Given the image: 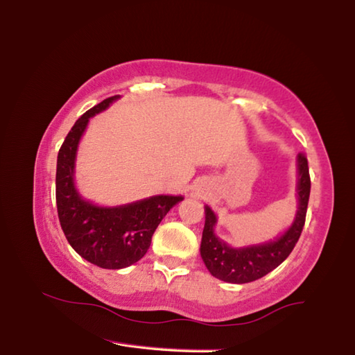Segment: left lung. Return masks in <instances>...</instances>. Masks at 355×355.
<instances>
[{"mask_svg":"<svg viewBox=\"0 0 355 355\" xmlns=\"http://www.w3.org/2000/svg\"><path fill=\"white\" fill-rule=\"evenodd\" d=\"M309 163L304 153L297 155V200L299 208L291 227L274 241L248 245V248H230L214 233L216 214L205 207V227L202 233L200 255L208 271L216 279L228 284H249L261 279L286 260L296 245L305 224V214L310 197Z\"/></svg>","mask_w":355,"mask_h":355,"instance_id":"1","label":"left lung"}]
</instances>
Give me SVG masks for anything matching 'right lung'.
<instances>
[{"instance_id":"right-lung-1","label":"right lung","mask_w":355,"mask_h":355,"mask_svg":"<svg viewBox=\"0 0 355 355\" xmlns=\"http://www.w3.org/2000/svg\"><path fill=\"white\" fill-rule=\"evenodd\" d=\"M119 95L95 105L76 120L58 153L56 205L62 232L71 248L89 263L122 269L147 254L152 236L182 196H153L122 207H97L75 188V158L89 119L105 111Z\"/></svg>"}]
</instances>
